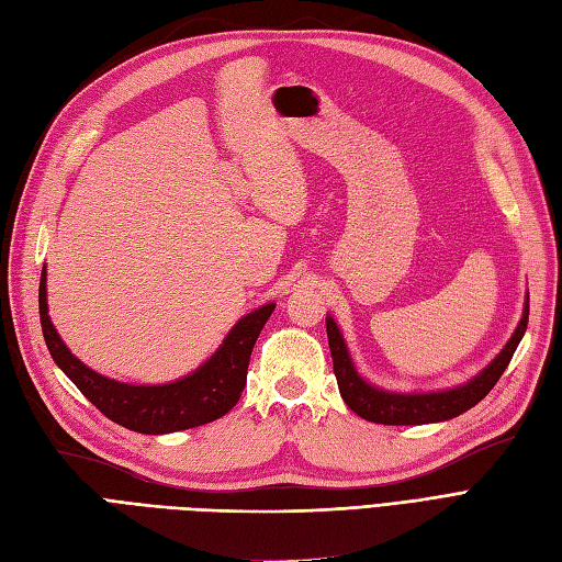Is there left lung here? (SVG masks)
Wrapping results in <instances>:
<instances>
[{
    "mask_svg": "<svg viewBox=\"0 0 562 562\" xmlns=\"http://www.w3.org/2000/svg\"><path fill=\"white\" fill-rule=\"evenodd\" d=\"M527 314H530V297L525 300L522 318L512 339H508L506 347L499 351L497 359L487 368H483L479 375L454 389L427 391V394H396V391H386L366 382L359 375V370L353 368L345 337L339 333L337 323L333 321V316H328L326 330L339 394H342L345 403L356 415L375 424H389V427H407V424H431L452 419L467 413L475 403H481L490 394L492 386L499 382L502 372L506 370L508 361H512V356L525 335Z\"/></svg>",
    "mask_w": 562,
    "mask_h": 562,
    "instance_id": "obj_1",
    "label": "left lung"
}]
</instances>
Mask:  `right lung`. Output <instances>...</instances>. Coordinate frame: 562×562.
<instances>
[{"mask_svg": "<svg viewBox=\"0 0 562 562\" xmlns=\"http://www.w3.org/2000/svg\"><path fill=\"white\" fill-rule=\"evenodd\" d=\"M277 304H262L260 310L246 314L227 333L225 342L187 378L168 384H126L110 380L100 372L83 366L77 356L65 347L54 323L48 318L46 304V267L40 281V321L46 347L56 366L75 382L108 419L138 434H173L194 429L217 417L227 415L239 403L246 386L250 351L255 339L262 333L267 318Z\"/></svg>", "mask_w": 562, "mask_h": 562, "instance_id": "add662e5", "label": "right lung"}]
</instances>
